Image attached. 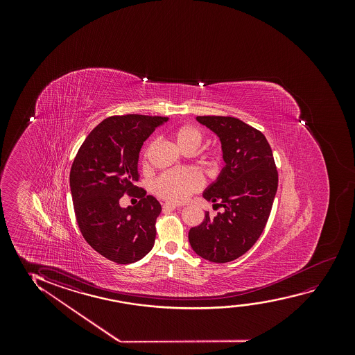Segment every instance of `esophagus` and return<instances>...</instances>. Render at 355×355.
I'll return each instance as SVG.
<instances>
[{"instance_id": "34e87169", "label": "esophagus", "mask_w": 355, "mask_h": 355, "mask_svg": "<svg viewBox=\"0 0 355 355\" xmlns=\"http://www.w3.org/2000/svg\"><path fill=\"white\" fill-rule=\"evenodd\" d=\"M177 207H178V205L173 204V202H165L162 206L164 211H172V209H177Z\"/></svg>"}]
</instances>
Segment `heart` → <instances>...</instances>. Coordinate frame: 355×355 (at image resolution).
<instances>
[{
    "label": "heart",
    "mask_w": 355,
    "mask_h": 355,
    "mask_svg": "<svg viewBox=\"0 0 355 355\" xmlns=\"http://www.w3.org/2000/svg\"><path fill=\"white\" fill-rule=\"evenodd\" d=\"M172 137L175 146L184 153L194 151L202 141L201 132L191 125L177 127L175 131L172 132ZM149 150H150V146L146 151V155H148ZM209 159L211 164H214L217 160V156L216 154H211ZM202 184H204V180L199 172L191 168H183V170L165 172L154 182L153 188L156 194L160 195L162 198L180 202L188 199L195 191L201 189Z\"/></svg>",
    "instance_id": "b5f03b06"
}]
</instances>
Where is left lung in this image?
I'll list each match as a JSON object with an SVG mask.
<instances>
[{
    "instance_id": "left-lung-1",
    "label": "left lung",
    "mask_w": 355,
    "mask_h": 355,
    "mask_svg": "<svg viewBox=\"0 0 355 355\" xmlns=\"http://www.w3.org/2000/svg\"><path fill=\"white\" fill-rule=\"evenodd\" d=\"M196 121L220 141L225 165L202 196L223 212L214 217L206 212L202 223L190 228V246L209 262H232L264 230L277 194V167L266 137L248 123L229 116H198Z\"/></svg>"
}]
</instances>
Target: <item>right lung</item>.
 <instances>
[{
	"label": "right lung",
	"instance_id": "obj_1",
	"mask_svg": "<svg viewBox=\"0 0 355 355\" xmlns=\"http://www.w3.org/2000/svg\"><path fill=\"white\" fill-rule=\"evenodd\" d=\"M168 117H107L80 146L70 171V191L78 228L91 248L119 264L139 261L155 243L157 200L138 190V159L143 143ZM141 199L122 209L125 192Z\"/></svg>",
	"mask_w": 355,
	"mask_h": 355
}]
</instances>
